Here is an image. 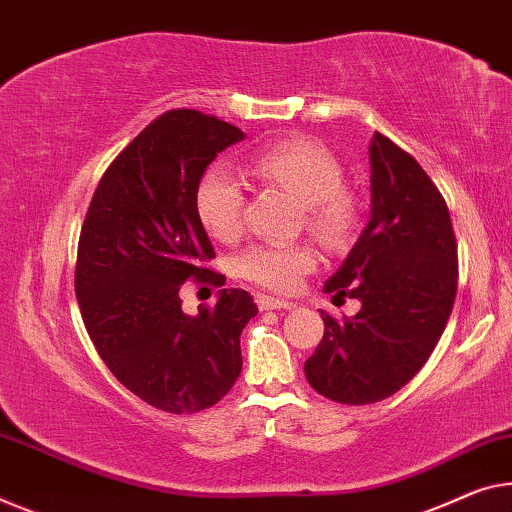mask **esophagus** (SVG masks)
I'll return each instance as SVG.
<instances>
[{
	"label": "esophagus",
	"mask_w": 512,
	"mask_h": 512,
	"mask_svg": "<svg viewBox=\"0 0 512 512\" xmlns=\"http://www.w3.org/2000/svg\"><path fill=\"white\" fill-rule=\"evenodd\" d=\"M256 304L261 311H272V309H293V302L288 300H279V297L272 295H256Z\"/></svg>",
	"instance_id": "34e87169"
}]
</instances>
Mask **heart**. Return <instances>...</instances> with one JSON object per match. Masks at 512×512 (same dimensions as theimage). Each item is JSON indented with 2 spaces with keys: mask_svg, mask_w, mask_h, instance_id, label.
Listing matches in <instances>:
<instances>
[{
  "mask_svg": "<svg viewBox=\"0 0 512 512\" xmlns=\"http://www.w3.org/2000/svg\"><path fill=\"white\" fill-rule=\"evenodd\" d=\"M249 174L258 183L279 187L302 203L304 222L318 240L338 247L350 240L361 217V203L345 190L343 169L325 146L309 139L279 141L249 162ZM194 210L212 238H238L245 210V187L229 169L212 167L199 180ZM240 277L258 286L293 290L306 272L316 267V251L309 245H256L235 258Z\"/></svg>",
  "mask_w": 512,
  "mask_h": 512,
  "instance_id": "obj_1",
  "label": "heart"
}]
</instances>
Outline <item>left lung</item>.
<instances>
[{
    "mask_svg": "<svg viewBox=\"0 0 512 512\" xmlns=\"http://www.w3.org/2000/svg\"><path fill=\"white\" fill-rule=\"evenodd\" d=\"M371 217L343 265L327 279L332 302L352 297L361 309L325 320L304 375L343 405H368L403 389L442 336L458 288V245L444 196L410 153L375 132Z\"/></svg>",
    "mask_w": 512,
    "mask_h": 512,
    "instance_id": "left-lung-1",
    "label": "left lung"
}]
</instances>
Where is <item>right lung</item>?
<instances>
[{"mask_svg": "<svg viewBox=\"0 0 512 512\" xmlns=\"http://www.w3.org/2000/svg\"><path fill=\"white\" fill-rule=\"evenodd\" d=\"M245 139L196 109H171L109 164L86 212L75 293L98 355L125 389L171 414H194L231 391L242 371L240 334L258 306L224 288L212 309L187 316L185 281L224 286L194 210L217 153Z\"/></svg>", "mask_w": 512, "mask_h": 512, "instance_id": "right-lung-1", "label": "right lung"}]
</instances>
